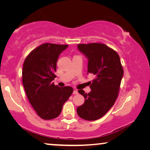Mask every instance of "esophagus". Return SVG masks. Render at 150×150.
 Returning a JSON list of instances; mask_svg holds the SVG:
<instances>
[{
    "label": "esophagus",
    "instance_id": "obj_1",
    "mask_svg": "<svg viewBox=\"0 0 150 150\" xmlns=\"http://www.w3.org/2000/svg\"><path fill=\"white\" fill-rule=\"evenodd\" d=\"M73 95H77V94H78V91L75 89V90L73 91Z\"/></svg>",
    "mask_w": 150,
    "mask_h": 150
}]
</instances>
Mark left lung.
<instances>
[{
	"label": "left lung",
	"mask_w": 150,
	"mask_h": 150,
	"mask_svg": "<svg viewBox=\"0 0 150 150\" xmlns=\"http://www.w3.org/2000/svg\"><path fill=\"white\" fill-rule=\"evenodd\" d=\"M78 50L88 60L87 73L96 76L90 85L91 91L78 92L85 103L77 108L79 117L86 120L100 118L110 110L118 97L124 70L117 52L100 43L78 44Z\"/></svg>",
	"instance_id": "left-lung-1"
}]
</instances>
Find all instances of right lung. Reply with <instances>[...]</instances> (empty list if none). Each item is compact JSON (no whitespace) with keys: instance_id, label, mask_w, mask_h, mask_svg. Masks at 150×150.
<instances>
[{"instance_id":"obj_1","label":"right lung","mask_w":150,"mask_h":150,"mask_svg":"<svg viewBox=\"0 0 150 150\" xmlns=\"http://www.w3.org/2000/svg\"><path fill=\"white\" fill-rule=\"evenodd\" d=\"M67 47L46 43L32 50L24 61L22 83L25 92L37 115L44 120L57 118L73 92L72 87H59L52 82L56 77L58 57Z\"/></svg>"}]
</instances>
